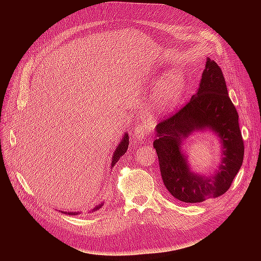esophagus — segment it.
<instances>
[{"mask_svg": "<svg viewBox=\"0 0 261 261\" xmlns=\"http://www.w3.org/2000/svg\"><path fill=\"white\" fill-rule=\"evenodd\" d=\"M150 127L149 125L147 123H139L136 128H135V137L138 139V140H141L146 138L148 135H150Z\"/></svg>", "mask_w": 261, "mask_h": 261, "instance_id": "obj_1", "label": "esophagus"}]
</instances>
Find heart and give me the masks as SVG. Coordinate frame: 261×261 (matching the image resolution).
<instances>
[{"label":"heart","mask_w":261,"mask_h":261,"mask_svg":"<svg viewBox=\"0 0 261 261\" xmlns=\"http://www.w3.org/2000/svg\"><path fill=\"white\" fill-rule=\"evenodd\" d=\"M180 80L175 76L172 75L171 77H169L167 81H165L161 87V90L164 94L165 100L168 101H173L174 99L177 98L178 93H179V85H180Z\"/></svg>","instance_id":"b5f03b06"}]
</instances>
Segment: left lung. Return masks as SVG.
Segmentation results:
<instances>
[{
	"label": "left lung",
	"instance_id": "left-lung-1",
	"mask_svg": "<svg viewBox=\"0 0 261 261\" xmlns=\"http://www.w3.org/2000/svg\"><path fill=\"white\" fill-rule=\"evenodd\" d=\"M211 128L221 138L224 158L215 176L194 175L180 152V140L195 129ZM153 147L164 186L183 202H202L228 191L244 159V140L239 113L228 97L222 70L206 62L198 91L187 103L156 125Z\"/></svg>",
	"mask_w": 261,
	"mask_h": 261
}]
</instances>
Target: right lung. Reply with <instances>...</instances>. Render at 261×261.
Segmentation results:
<instances>
[{"instance_id":"add662e5","label":"right lung","mask_w":261,"mask_h":261,"mask_svg":"<svg viewBox=\"0 0 261 261\" xmlns=\"http://www.w3.org/2000/svg\"><path fill=\"white\" fill-rule=\"evenodd\" d=\"M127 148H128V135L127 134H125V136L123 137V139H122V141H121V144L117 146V148H116V150H115V152H114V154H113V159H112V167H114V164L120 160V158L123 155V154H125V152H126V150H127ZM101 206L102 204H100V206H98V207H96L93 209V211H96V210H98V209H100L101 208ZM63 213H67V215H72V216H77L78 213L80 212H64V211H62Z\"/></svg>"}]
</instances>
